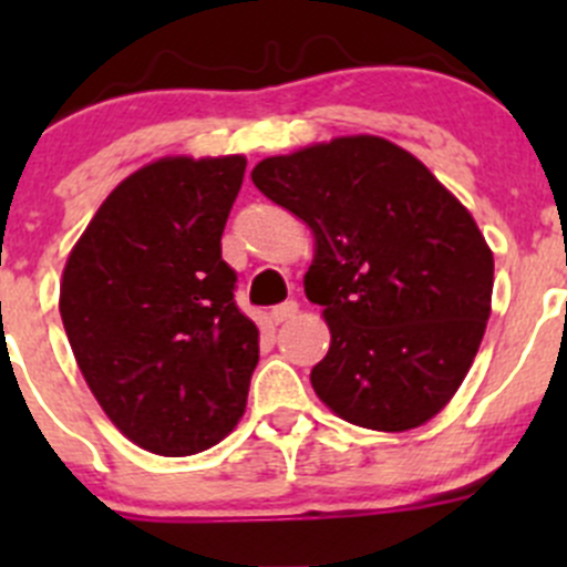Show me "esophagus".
Here are the masks:
<instances>
[{"mask_svg":"<svg viewBox=\"0 0 567 567\" xmlns=\"http://www.w3.org/2000/svg\"><path fill=\"white\" fill-rule=\"evenodd\" d=\"M296 312H299V305H296V301H285V305L274 307L271 320H274V323H285V320L293 318Z\"/></svg>","mask_w":567,"mask_h":567,"instance_id":"34e87169","label":"esophagus"}]
</instances>
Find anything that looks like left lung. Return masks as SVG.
<instances>
[{
	"label": "left lung",
	"mask_w": 567,
	"mask_h": 567,
	"mask_svg": "<svg viewBox=\"0 0 567 567\" xmlns=\"http://www.w3.org/2000/svg\"><path fill=\"white\" fill-rule=\"evenodd\" d=\"M251 181L307 221L305 293L329 353L312 390L370 431H411L450 403L491 316L494 255L472 214L403 147L340 136L262 158Z\"/></svg>",
	"instance_id": "1"
}]
</instances>
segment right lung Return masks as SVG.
<instances>
[{
  "instance_id": "right-lung-1",
  "label": "right lung",
  "mask_w": 567,
  "mask_h": 567,
  "mask_svg": "<svg viewBox=\"0 0 567 567\" xmlns=\"http://www.w3.org/2000/svg\"><path fill=\"white\" fill-rule=\"evenodd\" d=\"M247 158H158L104 199L65 262L60 316L123 436L167 458L219 444L260 359L221 233Z\"/></svg>"
}]
</instances>
